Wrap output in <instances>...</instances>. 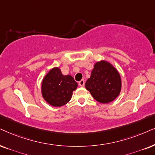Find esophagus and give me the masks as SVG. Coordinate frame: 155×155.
Segmentation results:
<instances>
[{
	"mask_svg": "<svg viewBox=\"0 0 155 155\" xmlns=\"http://www.w3.org/2000/svg\"><path fill=\"white\" fill-rule=\"evenodd\" d=\"M84 84H85V81H84V79H82L80 81H79V85L80 87H84Z\"/></svg>",
	"mask_w": 155,
	"mask_h": 155,
	"instance_id": "1",
	"label": "esophagus"
}]
</instances>
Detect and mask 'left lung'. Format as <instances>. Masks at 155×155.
Instances as JSON below:
<instances>
[{
  "label": "left lung",
  "mask_w": 155,
  "mask_h": 155,
  "mask_svg": "<svg viewBox=\"0 0 155 155\" xmlns=\"http://www.w3.org/2000/svg\"><path fill=\"white\" fill-rule=\"evenodd\" d=\"M85 87L97 101L109 103L120 93L121 78L116 68L108 62L101 61L95 64Z\"/></svg>",
  "instance_id": "left-lung-1"
}]
</instances>
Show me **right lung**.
<instances>
[{"label":"right lung","instance_id":"1","mask_svg":"<svg viewBox=\"0 0 155 155\" xmlns=\"http://www.w3.org/2000/svg\"><path fill=\"white\" fill-rule=\"evenodd\" d=\"M78 84L70 75L64 76L58 68H54L45 76L42 82V95L49 104L61 107L71 99Z\"/></svg>","mask_w":155,"mask_h":155}]
</instances>
